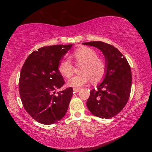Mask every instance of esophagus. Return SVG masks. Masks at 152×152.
Instances as JSON below:
<instances>
[{
	"label": "esophagus",
	"instance_id": "obj_1",
	"mask_svg": "<svg viewBox=\"0 0 152 152\" xmlns=\"http://www.w3.org/2000/svg\"><path fill=\"white\" fill-rule=\"evenodd\" d=\"M73 91H74V92H78L80 91V88H74Z\"/></svg>",
	"mask_w": 152,
	"mask_h": 152
}]
</instances>
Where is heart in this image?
I'll use <instances>...</instances> for the list:
<instances>
[{
    "label": "heart",
    "instance_id": "obj_1",
    "mask_svg": "<svg viewBox=\"0 0 152 152\" xmlns=\"http://www.w3.org/2000/svg\"><path fill=\"white\" fill-rule=\"evenodd\" d=\"M76 62L83 64L80 72L81 74L69 80L68 83L74 87H81L91 80L93 84L101 81L107 73V65L102 59L98 57V53L93 49L84 47L78 49L73 53ZM59 71L64 76L70 78L74 72L72 62L65 58L59 65Z\"/></svg>",
    "mask_w": 152,
    "mask_h": 152
}]
</instances>
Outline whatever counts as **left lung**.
I'll return each instance as SVG.
<instances>
[{"mask_svg":"<svg viewBox=\"0 0 152 152\" xmlns=\"http://www.w3.org/2000/svg\"><path fill=\"white\" fill-rule=\"evenodd\" d=\"M101 50L107 70L97 89L90 92L86 105L94 116L110 119L125 107L129 99L132 84V71L127 59L116 48L102 42L83 43Z\"/></svg>","mask_w":152,"mask_h":152,"instance_id":"8db88e82","label":"left lung"}]
</instances>
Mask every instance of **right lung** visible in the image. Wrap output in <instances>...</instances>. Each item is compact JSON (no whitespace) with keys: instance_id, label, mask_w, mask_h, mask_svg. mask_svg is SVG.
<instances>
[{"instance_id":"right-lung-1","label":"right lung","mask_w":152,"mask_h":152,"mask_svg":"<svg viewBox=\"0 0 152 152\" xmlns=\"http://www.w3.org/2000/svg\"><path fill=\"white\" fill-rule=\"evenodd\" d=\"M70 45L45 46L28 56L19 78V94L26 111L37 122L51 125L68 110L73 89L56 92L64 80L58 67Z\"/></svg>"}]
</instances>
